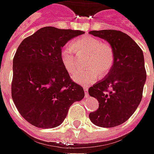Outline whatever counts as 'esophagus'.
<instances>
[{"label":"esophagus","mask_w":154,"mask_h":154,"mask_svg":"<svg viewBox=\"0 0 154 154\" xmlns=\"http://www.w3.org/2000/svg\"><path fill=\"white\" fill-rule=\"evenodd\" d=\"M84 94H85V97H87L88 96H89V93H88V90H89V89H88V87H84Z\"/></svg>","instance_id":"1"}]
</instances>
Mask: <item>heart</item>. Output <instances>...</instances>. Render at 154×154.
<instances>
[{"label":"heart","mask_w":154,"mask_h":154,"mask_svg":"<svg viewBox=\"0 0 154 154\" xmlns=\"http://www.w3.org/2000/svg\"><path fill=\"white\" fill-rule=\"evenodd\" d=\"M76 54H75V53ZM87 56V70L73 75V80L82 85H90L97 81L99 73L105 75L112 69L115 63V51L110 45L92 36H84L76 39L71 48H64L60 52L61 62L69 73H75L79 69L78 58Z\"/></svg>","instance_id":"b5f03b06"}]
</instances>
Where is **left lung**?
<instances>
[{"label": "left lung", "instance_id": "1", "mask_svg": "<svg viewBox=\"0 0 154 154\" xmlns=\"http://www.w3.org/2000/svg\"><path fill=\"white\" fill-rule=\"evenodd\" d=\"M90 33L110 44L115 63L108 75L89 89L90 97L99 102L98 109L89 117L98 127L114 128L128 121L142 99L146 78L143 51L121 31H91Z\"/></svg>", "mask_w": 154, "mask_h": 154}]
</instances>
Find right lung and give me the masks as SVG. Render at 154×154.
I'll return each mask as SVG.
<instances>
[{"mask_svg": "<svg viewBox=\"0 0 154 154\" xmlns=\"http://www.w3.org/2000/svg\"><path fill=\"white\" fill-rule=\"evenodd\" d=\"M84 33L45 26L19 45L13 60L12 98L32 125L56 128L64 122L71 104L84 97L83 87L71 80L60 59L64 45Z\"/></svg>", "mask_w": 154, "mask_h": 154, "instance_id": "obj_1", "label": "right lung"}]
</instances>
